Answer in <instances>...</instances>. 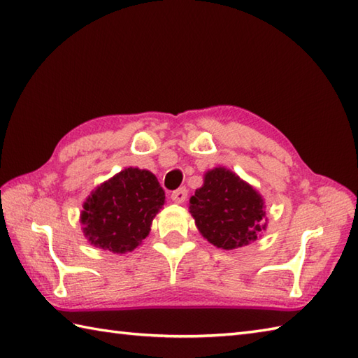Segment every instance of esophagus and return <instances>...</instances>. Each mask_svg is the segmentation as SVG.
Wrapping results in <instances>:
<instances>
[{
    "instance_id": "obj_1",
    "label": "esophagus",
    "mask_w": 358,
    "mask_h": 358,
    "mask_svg": "<svg viewBox=\"0 0 358 358\" xmlns=\"http://www.w3.org/2000/svg\"><path fill=\"white\" fill-rule=\"evenodd\" d=\"M171 199L175 203H185L187 199V189L186 187H180L177 191H173L171 194Z\"/></svg>"
}]
</instances>
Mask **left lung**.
I'll use <instances>...</instances> for the list:
<instances>
[{
	"label": "left lung",
	"mask_w": 358,
	"mask_h": 358,
	"mask_svg": "<svg viewBox=\"0 0 358 358\" xmlns=\"http://www.w3.org/2000/svg\"><path fill=\"white\" fill-rule=\"evenodd\" d=\"M203 186L189 200L196 229L220 249L248 246L268 226L264 200L254 186L226 167L204 173Z\"/></svg>",
	"instance_id": "obj_1"
}]
</instances>
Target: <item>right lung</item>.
Segmentation results:
<instances>
[{"instance_id":"1","label":"right lung","mask_w":358,"mask_h":358,"mask_svg":"<svg viewBox=\"0 0 358 358\" xmlns=\"http://www.w3.org/2000/svg\"><path fill=\"white\" fill-rule=\"evenodd\" d=\"M154 173L126 167L96 186L83 203L80 223L90 245L113 254L132 252L150 232L164 204Z\"/></svg>"}]
</instances>
